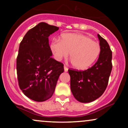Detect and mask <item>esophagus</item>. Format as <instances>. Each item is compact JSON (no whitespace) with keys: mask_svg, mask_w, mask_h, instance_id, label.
<instances>
[{"mask_svg":"<svg viewBox=\"0 0 128 128\" xmlns=\"http://www.w3.org/2000/svg\"><path fill=\"white\" fill-rule=\"evenodd\" d=\"M64 72H67L68 71V68H67V67H66V66H64Z\"/></svg>","mask_w":128,"mask_h":128,"instance_id":"34e87169","label":"esophagus"}]
</instances>
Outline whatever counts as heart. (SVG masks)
I'll use <instances>...</instances> for the list:
<instances>
[{"label": "heart", "instance_id": "b5f03b06", "mask_svg": "<svg viewBox=\"0 0 128 128\" xmlns=\"http://www.w3.org/2000/svg\"><path fill=\"white\" fill-rule=\"evenodd\" d=\"M56 60L67 56L78 70H86L93 64L100 53V46L88 36L76 33H65L59 40H54L50 45Z\"/></svg>", "mask_w": 128, "mask_h": 128}]
</instances>
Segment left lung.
I'll use <instances>...</instances> for the list:
<instances>
[{"label":"left lung","instance_id":"left-lung-1","mask_svg":"<svg viewBox=\"0 0 128 128\" xmlns=\"http://www.w3.org/2000/svg\"><path fill=\"white\" fill-rule=\"evenodd\" d=\"M100 53L97 62L84 71L68 70L70 88L73 96L79 102H92L102 95L108 86L112 70V52L105 39L98 34Z\"/></svg>","mask_w":128,"mask_h":128}]
</instances>
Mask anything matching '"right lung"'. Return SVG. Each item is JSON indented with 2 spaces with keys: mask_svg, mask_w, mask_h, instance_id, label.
Instances as JSON below:
<instances>
[{
  "mask_svg": "<svg viewBox=\"0 0 128 128\" xmlns=\"http://www.w3.org/2000/svg\"><path fill=\"white\" fill-rule=\"evenodd\" d=\"M59 28L41 22L27 32L17 58L18 85L24 94L36 102L52 96L58 79L64 72L62 63L52 58L50 35Z\"/></svg>",
  "mask_w": 128,
  "mask_h": 128,
  "instance_id": "1",
  "label": "right lung"
}]
</instances>
